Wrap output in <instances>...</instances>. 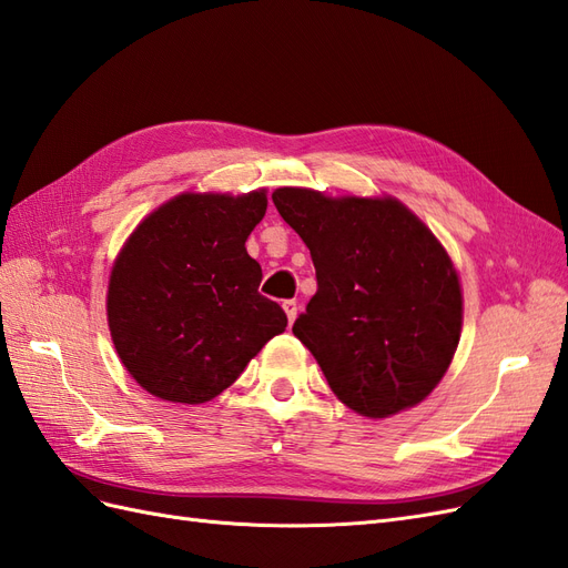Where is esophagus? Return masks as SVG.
I'll list each match as a JSON object with an SVG mask.
<instances>
[{
  "mask_svg": "<svg viewBox=\"0 0 568 568\" xmlns=\"http://www.w3.org/2000/svg\"><path fill=\"white\" fill-rule=\"evenodd\" d=\"M283 310H285V314H287V322L293 324L295 318H297V310H300L297 302H295V300H285V302H283Z\"/></svg>",
  "mask_w": 568,
  "mask_h": 568,
  "instance_id": "34e87169",
  "label": "esophagus"
}]
</instances>
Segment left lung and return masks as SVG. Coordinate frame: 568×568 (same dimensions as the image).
Returning <instances> with one entry per match:
<instances>
[{
  "instance_id": "obj_1",
  "label": "left lung",
  "mask_w": 568,
  "mask_h": 568,
  "mask_svg": "<svg viewBox=\"0 0 568 568\" xmlns=\"http://www.w3.org/2000/svg\"><path fill=\"white\" fill-rule=\"evenodd\" d=\"M273 203L310 246L316 295L293 333L333 394L365 417L425 400L450 365L463 318L458 275L439 240L396 199L283 186Z\"/></svg>"
}]
</instances>
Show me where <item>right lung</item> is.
Wrapping results in <instances>:
<instances>
[{"label": "right lung", "mask_w": 568, "mask_h": 568, "mask_svg": "<svg viewBox=\"0 0 568 568\" xmlns=\"http://www.w3.org/2000/svg\"><path fill=\"white\" fill-rule=\"evenodd\" d=\"M266 192L182 194L132 232L108 287V324L126 372L149 394L206 403L285 331L278 302L258 293L246 237Z\"/></svg>", "instance_id": "add662e5"}]
</instances>
